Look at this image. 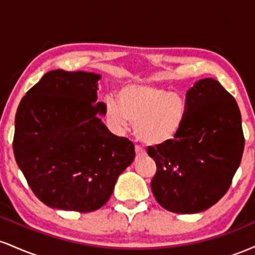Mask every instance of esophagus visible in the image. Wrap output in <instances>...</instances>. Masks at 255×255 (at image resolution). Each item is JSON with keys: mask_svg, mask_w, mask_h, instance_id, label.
<instances>
[{"mask_svg": "<svg viewBox=\"0 0 255 255\" xmlns=\"http://www.w3.org/2000/svg\"><path fill=\"white\" fill-rule=\"evenodd\" d=\"M135 153H136V158H141V157L145 156V151L137 145L135 146Z\"/></svg>", "mask_w": 255, "mask_h": 255, "instance_id": "1", "label": "esophagus"}]
</instances>
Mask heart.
Returning a JSON list of instances; mask_svg holds the SVG:
<instances>
[{
	"mask_svg": "<svg viewBox=\"0 0 255 255\" xmlns=\"http://www.w3.org/2000/svg\"><path fill=\"white\" fill-rule=\"evenodd\" d=\"M187 105L176 92L144 84L126 85L119 91V102L105 101V118L115 130L134 125L139 141L148 146L164 145L180 133Z\"/></svg>",
	"mask_w": 255,
	"mask_h": 255,
	"instance_id": "b5f03b06",
	"label": "heart"
}]
</instances>
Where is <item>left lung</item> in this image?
Here are the masks:
<instances>
[{"label":"left lung","mask_w":255,"mask_h":255,"mask_svg":"<svg viewBox=\"0 0 255 255\" xmlns=\"http://www.w3.org/2000/svg\"><path fill=\"white\" fill-rule=\"evenodd\" d=\"M187 113L178 135L150 146L156 162L151 189L158 204L176 213H197L229 189L245 148L241 113L235 98L212 78L187 91Z\"/></svg>","instance_id":"8db88e82"}]
</instances>
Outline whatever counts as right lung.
<instances>
[{"instance_id":"add662e5","label":"right lung","mask_w":255,"mask_h":255,"mask_svg":"<svg viewBox=\"0 0 255 255\" xmlns=\"http://www.w3.org/2000/svg\"><path fill=\"white\" fill-rule=\"evenodd\" d=\"M99 79L95 73L48 72L16 110L15 160L32 192L52 209H101L135 157L133 142L99 119L105 115Z\"/></svg>"}]
</instances>
